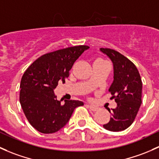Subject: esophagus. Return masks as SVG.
Returning <instances> with one entry per match:
<instances>
[{
    "label": "esophagus",
    "mask_w": 159,
    "mask_h": 159,
    "mask_svg": "<svg viewBox=\"0 0 159 159\" xmlns=\"http://www.w3.org/2000/svg\"><path fill=\"white\" fill-rule=\"evenodd\" d=\"M87 106L88 107V108H89L90 110H92V111H97V110H98V107L97 106H94V105H92V104H88Z\"/></svg>",
    "instance_id": "1"
}]
</instances>
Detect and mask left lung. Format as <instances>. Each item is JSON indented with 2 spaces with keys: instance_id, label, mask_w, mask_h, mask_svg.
<instances>
[{
  "instance_id": "8db88e82",
  "label": "left lung",
  "mask_w": 159,
  "mask_h": 159,
  "mask_svg": "<svg viewBox=\"0 0 159 159\" xmlns=\"http://www.w3.org/2000/svg\"><path fill=\"white\" fill-rule=\"evenodd\" d=\"M113 65V81L109 88L117 106L112 109L110 121L103 125L106 129L119 132L127 129L134 121L142 103L141 77L136 66L118 52L100 49Z\"/></svg>"
}]
</instances>
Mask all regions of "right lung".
I'll return each mask as SVG.
<instances>
[{
	"instance_id": "1",
	"label": "right lung",
	"mask_w": 159,
	"mask_h": 159,
	"mask_svg": "<svg viewBox=\"0 0 159 159\" xmlns=\"http://www.w3.org/2000/svg\"><path fill=\"white\" fill-rule=\"evenodd\" d=\"M88 46H78L57 50L40 56L23 74L20 81V102L26 119L33 127L45 134L64 127L80 101L56 99L54 89L65 83L75 61Z\"/></svg>"
}]
</instances>
